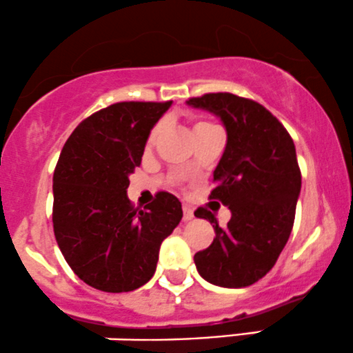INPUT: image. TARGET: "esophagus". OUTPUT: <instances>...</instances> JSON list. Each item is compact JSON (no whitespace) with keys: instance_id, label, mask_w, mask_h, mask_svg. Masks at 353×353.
<instances>
[{"instance_id":"1","label":"esophagus","mask_w":353,"mask_h":353,"mask_svg":"<svg viewBox=\"0 0 353 353\" xmlns=\"http://www.w3.org/2000/svg\"><path fill=\"white\" fill-rule=\"evenodd\" d=\"M183 212H184V216H183L184 221H191L192 218H194V212H192V209L189 206H185V204L183 206Z\"/></svg>"}]
</instances>
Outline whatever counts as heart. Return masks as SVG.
Masks as SVG:
<instances>
[{
	"instance_id": "1",
	"label": "heart",
	"mask_w": 353,
	"mask_h": 353,
	"mask_svg": "<svg viewBox=\"0 0 353 353\" xmlns=\"http://www.w3.org/2000/svg\"><path fill=\"white\" fill-rule=\"evenodd\" d=\"M204 125H211V122H206V120H199V122H196L194 129H197V127H204ZM162 130V123H157L156 127H154L152 130H150L149 134V144H152L154 141H156V137L159 135V132Z\"/></svg>"
}]
</instances>
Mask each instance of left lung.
I'll list each match as a JSON object with an SVG mask.
<instances>
[{
    "label": "left lung",
    "instance_id": "8db88e82",
    "mask_svg": "<svg viewBox=\"0 0 353 353\" xmlns=\"http://www.w3.org/2000/svg\"><path fill=\"white\" fill-rule=\"evenodd\" d=\"M189 103L219 115L228 144L212 176L209 199L231 209L224 228L206 208L216 236L194 254L201 276L224 288H243L261 280L283 251L295 223L301 172L292 135L256 100L230 92L191 97Z\"/></svg>",
    "mask_w": 353,
    "mask_h": 353
}]
</instances>
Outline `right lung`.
Segmentation results:
<instances>
[{
	"instance_id": "right-lung-1",
	"label": "right lung",
	"mask_w": 353,
	"mask_h": 353,
	"mask_svg": "<svg viewBox=\"0 0 353 353\" xmlns=\"http://www.w3.org/2000/svg\"><path fill=\"white\" fill-rule=\"evenodd\" d=\"M170 102L112 103L77 125L53 174V231L73 273L107 293L132 292L156 273L159 250L183 218L159 191L144 209L127 197L150 129Z\"/></svg>"
}]
</instances>
